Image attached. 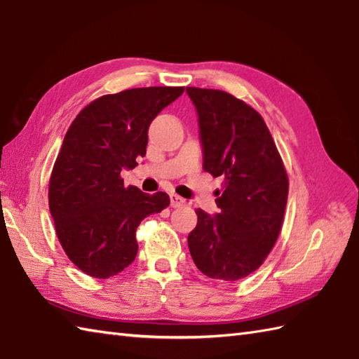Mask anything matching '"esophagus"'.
<instances>
[{
  "label": "esophagus",
  "mask_w": 359,
  "mask_h": 359,
  "mask_svg": "<svg viewBox=\"0 0 359 359\" xmlns=\"http://www.w3.org/2000/svg\"><path fill=\"white\" fill-rule=\"evenodd\" d=\"M170 202H171L172 208H182V207H185V205H187V201L184 199V197H180L177 194H171Z\"/></svg>",
  "instance_id": "34e87169"
}]
</instances>
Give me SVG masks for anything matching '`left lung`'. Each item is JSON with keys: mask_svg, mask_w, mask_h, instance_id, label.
Here are the masks:
<instances>
[{"mask_svg": "<svg viewBox=\"0 0 359 359\" xmlns=\"http://www.w3.org/2000/svg\"><path fill=\"white\" fill-rule=\"evenodd\" d=\"M197 116L203 170L225 179L219 215L197 210L188 247L211 279L239 280L269 256L284 220L288 175L261 114L219 89L187 88Z\"/></svg>", "mask_w": 359, "mask_h": 359, "instance_id": "8db88e82", "label": "left lung"}]
</instances>
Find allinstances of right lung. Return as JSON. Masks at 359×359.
Here are the masks:
<instances>
[{
	"label": "right lung",
	"mask_w": 359,
	"mask_h": 359,
	"mask_svg": "<svg viewBox=\"0 0 359 359\" xmlns=\"http://www.w3.org/2000/svg\"><path fill=\"white\" fill-rule=\"evenodd\" d=\"M152 86L95 98L74 118L49 180V210L67 257L97 279L123 271L137 256V226L170 207L166 193L125 187L120 172L147 154L148 128L184 94Z\"/></svg>",
	"instance_id": "add662e5"
}]
</instances>
